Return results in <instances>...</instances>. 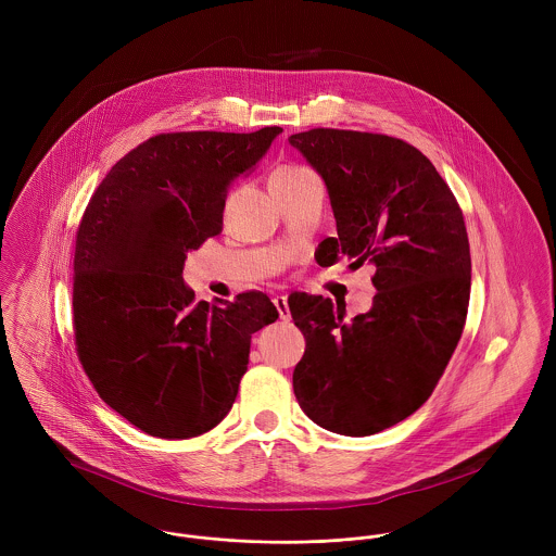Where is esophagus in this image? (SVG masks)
<instances>
[{
  "label": "esophagus",
  "mask_w": 556,
  "mask_h": 556,
  "mask_svg": "<svg viewBox=\"0 0 556 556\" xmlns=\"http://www.w3.org/2000/svg\"><path fill=\"white\" fill-rule=\"evenodd\" d=\"M274 306H276V311H278V317L282 318V320H289V318H291L289 302H287V298H285V295L274 298Z\"/></svg>",
  "instance_id": "34e87169"
}]
</instances>
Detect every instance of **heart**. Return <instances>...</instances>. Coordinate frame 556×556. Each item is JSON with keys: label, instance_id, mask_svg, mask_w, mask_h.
<instances>
[{"label": "heart", "instance_id": "heart-1", "mask_svg": "<svg viewBox=\"0 0 556 556\" xmlns=\"http://www.w3.org/2000/svg\"><path fill=\"white\" fill-rule=\"evenodd\" d=\"M306 173H311V170H308V168H304V166H280V168H276V170H274V175H271V179H269V181L295 179V177H302V175H306Z\"/></svg>", "mask_w": 556, "mask_h": 556}]
</instances>
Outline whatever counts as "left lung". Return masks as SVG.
I'll list each match as a JSON object with an SVG mask.
<instances>
[{"label":"left lung","mask_w":556,"mask_h":556,"mask_svg":"<svg viewBox=\"0 0 556 556\" xmlns=\"http://www.w3.org/2000/svg\"><path fill=\"white\" fill-rule=\"evenodd\" d=\"M289 143L329 192L338 238L320 241L318 261L377 267L372 308L351 320L329 298L291 293L306 338L293 390L320 428L368 437L413 415L458 346L471 295L463 210L434 164L396 137L313 128Z\"/></svg>","instance_id":"obj_1"}]
</instances>
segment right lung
Returning a JSON list of instances; mask_svg holds the SVG:
<instances>
[{
    "label": "right lung",
    "instance_id": "1",
    "mask_svg": "<svg viewBox=\"0 0 556 556\" xmlns=\"http://www.w3.org/2000/svg\"><path fill=\"white\" fill-rule=\"evenodd\" d=\"M282 132H162L128 152L77 229L73 320L93 390L139 430L190 439L231 410L250 338L278 318L261 291L197 302L188 250L223 231L229 188Z\"/></svg>",
    "mask_w": 556,
    "mask_h": 556
}]
</instances>
